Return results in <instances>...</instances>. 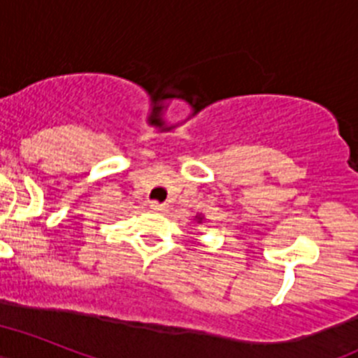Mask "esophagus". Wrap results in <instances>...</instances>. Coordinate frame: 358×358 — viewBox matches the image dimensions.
<instances>
[{
  "label": "esophagus",
  "instance_id": "esophagus-1",
  "mask_svg": "<svg viewBox=\"0 0 358 358\" xmlns=\"http://www.w3.org/2000/svg\"><path fill=\"white\" fill-rule=\"evenodd\" d=\"M152 209V211H165V203H158V202H151V206H149Z\"/></svg>",
  "mask_w": 358,
  "mask_h": 358
}]
</instances>
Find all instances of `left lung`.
<instances>
[{"mask_svg": "<svg viewBox=\"0 0 358 358\" xmlns=\"http://www.w3.org/2000/svg\"><path fill=\"white\" fill-rule=\"evenodd\" d=\"M194 220H196V222H198V224H202V220H203V216H202V215H196V216H194Z\"/></svg>", "mask_w": 358, "mask_h": 358, "instance_id": "1", "label": "left lung"}]
</instances>
